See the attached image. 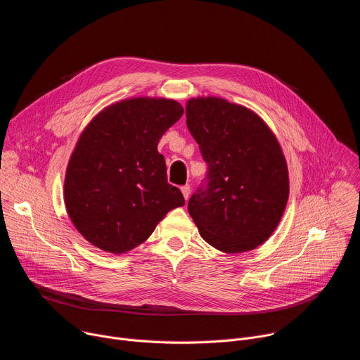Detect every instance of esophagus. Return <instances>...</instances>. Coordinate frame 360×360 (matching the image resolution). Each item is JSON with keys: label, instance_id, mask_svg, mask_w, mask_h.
I'll use <instances>...</instances> for the list:
<instances>
[{"label": "esophagus", "instance_id": "esophagus-1", "mask_svg": "<svg viewBox=\"0 0 360 360\" xmlns=\"http://www.w3.org/2000/svg\"><path fill=\"white\" fill-rule=\"evenodd\" d=\"M181 191H182L184 198L188 200V199H189V195H191V186H189V185H184V186L181 188Z\"/></svg>", "mask_w": 360, "mask_h": 360}]
</instances>
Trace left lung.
<instances>
[{"instance_id":"1","label":"left lung","mask_w":360,"mask_h":360,"mask_svg":"<svg viewBox=\"0 0 360 360\" xmlns=\"http://www.w3.org/2000/svg\"><path fill=\"white\" fill-rule=\"evenodd\" d=\"M186 125L208 165L188 202L200 236L226 253L259 246L276 229L289 196L278 139L255 112L217 96L189 99Z\"/></svg>"}]
</instances>
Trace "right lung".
Instances as JSON below:
<instances>
[{
	"mask_svg": "<svg viewBox=\"0 0 360 360\" xmlns=\"http://www.w3.org/2000/svg\"><path fill=\"white\" fill-rule=\"evenodd\" d=\"M182 114L174 99L132 98L99 112L81 134L64 199L74 226L94 246L125 253L146 240L169 211L184 207L157 148Z\"/></svg>",
	"mask_w": 360,
	"mask_h": 360,
	"instance_id": "add662e5",
	"label": "right lung"
}]
</instances>
